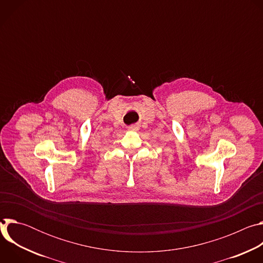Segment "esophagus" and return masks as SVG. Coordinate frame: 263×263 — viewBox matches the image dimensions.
<instances>
[{"mask_svg": "<svg viewBox=\"0 0 263 263\" xmlns=\"http://www.w3.org/2000/svg\"><path fill=\"white\" fill-rule=\"evenodd\" d=\"M138 128H137V126H130L129 127V130H131V131H136Z\"/></svg>", "mask_w": 263, "mask_h": 263, "instance_id": "1", "label": "esophagus"}]
</instances>
